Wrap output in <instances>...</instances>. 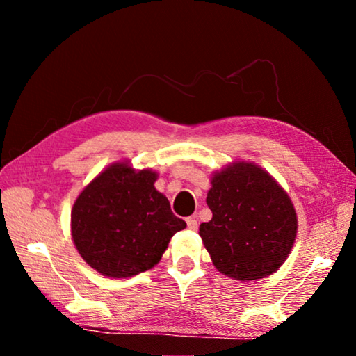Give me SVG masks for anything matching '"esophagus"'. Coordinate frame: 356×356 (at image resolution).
Segmentation results:
<instances>
[{"label":"esophagus","mask_w":356,"mask_h":356,"mask_svg":"<svg viewBox=\"0 0 356 356\" xmlns=\"http://www.w3.org/2000/svg\"><path fill=\"white\" fill-rule=\"evenodd\" d=\"M186 226H188L190 231H197V220L190 216V218H186Z\"/></svg>","instance_id":"esophagus-1"}]
</instances>
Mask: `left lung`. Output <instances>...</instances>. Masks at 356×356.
<instances>
[{"label": "left lung", "instance_id": "left-lung-1", "mask_svg": "<svg viewBox=\"0 0 356 356\" xmlns=\"http://www.w3.org/2000/svg\"><path fill=\"white\" fill-rule=\"evenodd\" d=\"M206 201L212 220L200 236L221 273L250 281L281 267L297 236V213L268 172L246 161L227 166L212 177Z\"/></svg>", "mask_w": 356, "mask_h": 356}]
</instances>
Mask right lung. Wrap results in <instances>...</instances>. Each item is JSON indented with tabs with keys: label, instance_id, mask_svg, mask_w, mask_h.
Returning <instances> with one entry per match:
<instances>
[{
	"label": "right lung",
	"instance_id": "right-lung-1",
	"mask_svg": "<svg viewBox=\"0 0 356 356\" xmlns=\"http://www.w3.org/2000/svg\"><path fill=\"white\" fill-rule=\"evenodd\" d=\"M156 172L114 163L100 172L72 209V238L92 268L129 278L159 264L174 234L186 227L155 190Z\"/></svg>",
	"mask_w": 356,
	"mask_h": 356
}]
</instances>
